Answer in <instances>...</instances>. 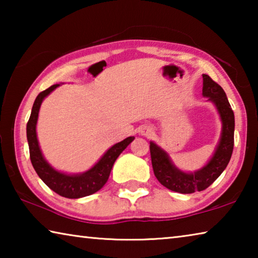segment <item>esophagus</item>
<instances>
[{
  "label": "esophagus",
  "mask_w": 258,
  "mask_h": 258,
  "mask_svg": "<svg viewBox=\"0 0 258 258\" xmlns=\"http://www.w3.org/2000/svg\"><path fill=\"white\" fill-rule=\"evenodd\" d=\"M140 134L143 135V137L149 138L154 134V130H152V127H150V126H143V127L140 130Z\"/></svg>",
  "instance_id": "obj_1"
}]
</instances>
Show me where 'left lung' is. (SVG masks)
<instances>
[{"label": "left lung", "mask_w": 258, "mask_h": 258, "mask_svg": "<svg viewBox=\"0 0 258 258\" xmlns=\"http://www.w3.org/2000/svg\"><path fill=\"white\" fill-rule=\"evenodd\" d=\"M203 95L216 107L222 121L220 141L208 163L196 172H183L172 163L167 152L150 142V155L155 176L160 184L180 194L203 191L223 173L234 145V113L224 90L206 74L203 75Z\"/></svg>", "instance_id": "1"}]
</instances>
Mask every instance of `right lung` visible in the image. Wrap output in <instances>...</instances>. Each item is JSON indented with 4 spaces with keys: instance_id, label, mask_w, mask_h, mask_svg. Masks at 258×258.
Listing matches in <instances>:
<instances>
[{
    "instance_id": "obj_1",
    "label": "right lung",
    "mask_w": 258,
    "mask_h": 258,
    "mask_svg": "<svg viewBox=\"0 0 258 258\" xmlns=\"http://www.w3.org/2000/svg\"><path fill=\"white\" fill-rule=\"evenodd\" d=\"M60 84H54L49 89L43 91L35 99V102L32 108L29 120L27 123V141L29 146V156L30 161L37 175L45 184L53 190L55 194L62 196L64 198L77 199L86 196L93 195L99 191L106 184L109 175H110L111 168L118 156L123 152L126 147L134 140V137L126 138L104 152V155L99 159L94 166H92L89 171L80 174H67L60 171H56L47 163L43 156L40 145H38L37 134H36V124L38 119V112H40L41 104L47 95L52 91L55 90Z\"/></svg>"
}]
</instances>
